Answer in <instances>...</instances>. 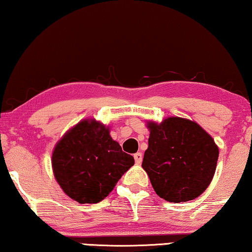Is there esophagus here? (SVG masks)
Here are the masks:
<instances>
[{"label": "esophagus", "mask_w": 252, "mask_h": 252, "mask_svg": "<svg viewBox=\"0 0 252 252\" xmlns=\"http://www.w3.org/2000/svg\"><path fill=\"white\" fill-rule=\"evenodd\" d=\"M133 158H134V161H136L137 164H140L141 161H143V154L141 153H136L133 155Z\"/></svg>", "instance_id": "1"}]
</instances>
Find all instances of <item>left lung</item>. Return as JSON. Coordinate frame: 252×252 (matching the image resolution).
<instances>
[{"label":"left lung","instance_id":"1","mask_svg":"<svg viewBox=\"0 0 252 252\" xmlns=\"http://www.w3.org/2000/svg\"><path fill=\"white\" fill-rule=\"evenodd\" d=\"M148 148L143 169L157 194L165 201L186 202L210 185L219 150L214 138L190 120L170 116L161 123L147 121Z\"/></svg>","mask_w":252,"mask_h":252}]
</instances>
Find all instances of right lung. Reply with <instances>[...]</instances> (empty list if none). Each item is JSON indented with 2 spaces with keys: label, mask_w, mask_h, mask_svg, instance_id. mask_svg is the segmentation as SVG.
<instances>
[{
  "label": "right lung",
  "mask_w": 252,
  "mask_h": 252,
  "mask_svg": "<svg viewBox=\"0 0 252 252\" xmlns=\"http://www.w3.org/2000/svg\"><path fill=\"white\" fill-rule=\"evenodd\" d=\"M52 171L63 193L79 203H98L134 164L109 127L86 119L67 131L52 152Z\"/></svg>",
  "instance_id": "right-lung-1"
}]
</instances>
